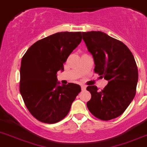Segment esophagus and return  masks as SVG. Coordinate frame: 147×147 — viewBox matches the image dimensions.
I'll use <instances>...</instances> for the list:
<instances>
[{
	"label": "esophagus",
	"instance_id": "esophagus-1",
	"mask_svg": "<svg viewBox=\"0 0 147 147\" xmlns=\"http://www.w3.org/2000/svg\"><path fill=\"white\" fill-rule=\"evenodd\" d=\"M81 88H82V90H86V85H81Z\"/></svg>",
	"mask_w": 147,
	"mask_h": 147
}]
</instances>
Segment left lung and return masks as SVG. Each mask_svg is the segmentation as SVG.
<instances>
[{"label":"left lung","instance_id":"left-lung-1","mask_svg":"<svg viewBox=\"0 0 147 147\" xmlns=\"http://www.w3.org/2000/svg\"><path fill=\"white\" fill-rule=\"evenodd\" d=\"M88 50L93 57L95 72L108 81L101 91L87 87L91 99L87 107L98 119L108 121L122 114L136 95L138 69L129 48L102 31L82 32Z\"/></svg>","mask_w":147,"mask_h":147}]
</instances>
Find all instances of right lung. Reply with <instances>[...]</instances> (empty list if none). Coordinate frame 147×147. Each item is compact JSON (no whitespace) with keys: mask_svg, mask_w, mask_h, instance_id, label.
<instances>
[{"mask_svg":"<svg viewBox=\"0 0 147 147\" xmlns=\"http://www.w3.org/2000/svg\"><path fill=\"white\" fill-rule=\"evenodd\" d=\"M81 41V32H58L37 41L22 57L20 92L37 120L47 123L62 120L81 91L80 86L75 83L60 85L57 78Z\"/></svg>","mask_w":147,"mask_h":147,"instance_id":"1","label":"right lung"}]
</instances>
